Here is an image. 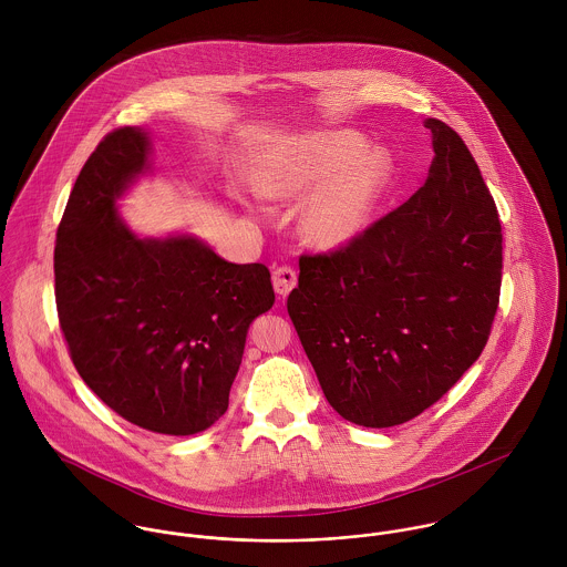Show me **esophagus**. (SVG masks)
<instances>
[{
    "mask_svg": "<svg viewBox=\"0 0 567 567\" xmlns=\"http://www.w3.org/2000/svg\"><path fill=\"white\" fill-rule=\"evenodd\" d=\"M272 286L279 297H288L290 290L297 286V270L290 266H279L272 270Z\"/></svg>",
    "mask_w": 567,
    "mask_h": 567,
    "instance_id": "obj_1",
    "label": "esophagus"
}]
</instances>
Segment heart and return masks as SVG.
Masks as SVG:
<instances>
[{
	"label": "heart",
	"instance_id": "1",
	"mask_svg": "<svg viewBox=\"0 0 567 567\" xmlns=\"http://www.w3.org/2000/svg\"><path fill=\"white\" fill-rule=\"evenodd\" d=\"M386 153L369 148L349 131L321 133L306 140L264 181L270 196H303L323 182L308 200L301 229L317 246L338 248L355 240L371 223L391 181Z\"/></svg>",
	"mask_w": 567,
	"mask_h": 567
}]
</instances>
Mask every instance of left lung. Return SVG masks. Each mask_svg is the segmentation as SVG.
I'll return each mask as SVG.
<instances>
[{
  "label": "left lung",
  "mask_w": 567,
  "mask_h": 567,
  "mask_svg": "<svg viewBox=\"0 0 567 567\" xmlns=\"http://www.w3.org/2000/svg\"><path fill=\"white\" fill-rule=\"evenodd\" d=\"M427 181L355 240L301 255L288 315L329 405L364 427L436 404L485 349L499 303L502 227L456 131L425 120Z\"/></svg>",
  "instance_id": "left-lung-1"
}]
</instances>
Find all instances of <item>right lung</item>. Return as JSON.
Instances as JSON below:
<instances>
[{
  "mask_svg": "<svg viewBox=\"0 0 567 567\" xmlns=\"http://www.w3.org/2000/svg\"><path fill=\"white\" fill-rule=\"evenodd\" d=\"M142 128L109 133L70 194L54 246V295L84 384L126 421L169 436L216 423L248 324L275 303L264 264H231L176 236L137 238L115 200L148 169Z\"/></svg>",
  "mask_w": 567,
  "mask_h": 567,
  "instance_id": "obj_1",
  "label": "right lung"
}]
</instances>
